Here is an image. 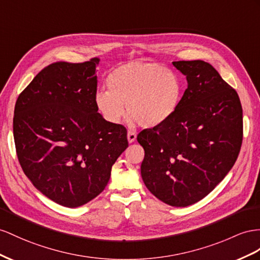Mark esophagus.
<instances>
[{
    "mask_svg": "<svg viewBox=\"0 0 260 260\" xmlns=\"http://www.w3.org/2000/svg\"><path fill=\"white\" fill-rule=\"evenodd\" d=\"M127 139H128V143H134L136 141V133L134 131H128Z\"/></svg>",
    "mask_w": 260,
    "mask_h": 260,
    "instance_id": "1",
    "label": "esophagus"
}]
</instances>
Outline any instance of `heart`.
Listing matches in <instances>:
<instances>
[{
  "label": "heart",
  "mask_w": 260,
  "mask_h": 260,
  "mask_svg": "<svg viewBox=\"0 0 260 260\" xmlns=\"http://www.w3.org/2000/svg\"><path fill=\"white\" fill-rule=\"evenodd\" d=\"M109 90L94 95L98 111L105 121L116 124L125 114L146 128L158 127L176 114L182 86L165 67L147 62H128L113 70L106 78Z\"/></svg>",
  "instance_id": "heart-1"
}]
</instances>
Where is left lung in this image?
Wrapping results in <instances>:
<instances>
[{
    "label": "left lung",
    "instance_id": "obj_1",
    "mask_svg": "<svg viewBox=\"0 0 260 260\" xmlns=\"http://www.w3.org/2000/svg\"><path fill=\"white\" fill-rule=\"evenodd\" d=\"M188 88L168 122L137 136L143 181L160 201L184 208L208 196L234 166L243 142L237 92L203 60L174 61Z\"/></svg>",
    "mask_w": 260,
    "mask_h": 260
}]
</instances>
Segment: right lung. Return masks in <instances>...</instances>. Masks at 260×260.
<instances>
[{
    "label": "right lung",
    "instance_id": "add662e5",
    "mask_svg": "<svg viewBox=\"0 0 260 260\" xmlns=\"http://www.w3.org/2000/svg\"><path fill=\"white\" fill-rule=\"evenodd\" d=\"M99 61L47 66L15 104L13 134L24 174L44 196L67 208L101 193L112 166L128 147L124 126L98 113Z\"/></svg>",
    "mask_w": 260,
    "mask_h": 260
}]
</instances>
